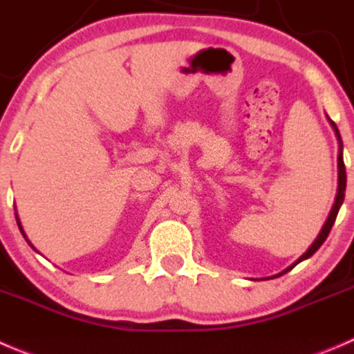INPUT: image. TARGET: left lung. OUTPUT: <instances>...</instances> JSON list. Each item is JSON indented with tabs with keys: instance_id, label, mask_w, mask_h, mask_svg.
I'll list each match as a JSON object with an SVG mask.
<instances>
[{
	"instance_id": "left-lung-1",
	"label": "left lung",
	"mask_w": 354,
	"mask_h": 354,
	"mask_svg": "<svg viewBox=\"0 0 354 354\" xmlns=\"http://www.w3.org/2000/svg\"><path fill=\"white\" fill-rule=\"evenodd\" d=\"M328 122H330L332 129H334V131H335V136H337V143H339V156H337L339 185H337V195H335V202H334V205H332V211H330V214H328L327 221H325L324 228H322L320 235L317 236V240H315V242L311 243L310 249H308L306 252H304L303 256H301L299 259H297L296 263L292 264V266H296V264H297V263H301V261H304V259H308V257H311V256H313L315 252H317L318 249H320V245H322V243L325 242V239H327V236H328V233H330L332 226H334L335 218H337L339 209H341L342 202H344V192H346V167H344V159H342V140H341V135H339V129H337V126H335V122L332 121V119H328ZM292 266H289V268H287L286 272L279 273V275H275V277L283 275V273H287V272H289V270H292Z\"/></svg>"
}]
</instances>
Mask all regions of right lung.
Here are the masks:
<instances>
[{"instance_id": "1", "label": "right lung", "mask_w": 354, "mask_h": 354, "mask_svg": "<svg viewBox=\"0 0 354 354\" xmlns=\"http://www.w3.org/2000/svg\"><path fill=\"white\" fill-rule=\"evenodd\" d=\"M17 223H19V228H20V232H22V235H24V230H22V225H20L19 218H17ZM24 236H26V235H24ZM27 242H29V240H27Z\"/></svg>"}]
</instances>
